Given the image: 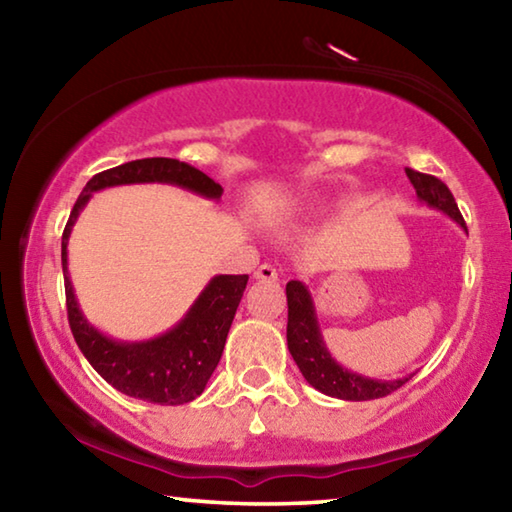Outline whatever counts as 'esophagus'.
<instances>
[{
  "mask_svg": "<svg viewBox=\"0 0 512 512\" xmlns=\"http://www.w3.org/2000/svg\"><path fill=\"white\" fill-rule=\"evenodd\" d=\"M255 280H262V282H275L277 280V271L271 264H262L255 271Z\"/></svg>",
  "mask_w": 512,
  "mask_h": 512,
  "instance_id": "34e87169",
  "label": "esophagus"
}]
</instances>
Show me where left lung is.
<instances>
[{
    "label": "left lung",
    "mask_w": 512,
    "mask_h": 512,
    "mask_svg": "<svg viewBox=\"0 0 512 512\" xmlns=\"http://www.w3.org/2000/svg\"><path fill=\"white\" fill-rule=\"evenodd\" d=\"M406 176H409L420 203L431 207V210L447 214L449 219L456 221L463 230H467L454 196L443 180L413 169H406ZM287 305L289 352L293 361L298 363L302 377H305L307 384L314 386L318 393L348 402L377 400V397H384L397 391V388L406 384V381L415 375V372H411V375L400 379H375L341 366V363L332 357V352L327 350V345L323 341L314 298H311V291L307 289L305 282L291 280L287 284Z\"/></svg>",
    "instance_id": "obj_1"
}]
</instances>
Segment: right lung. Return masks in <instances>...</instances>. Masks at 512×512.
Returning a JSON list of instances; mask_svg holds the SVG:
<instances>
[{
  "instance_id": "1",
  "label": "right lung",
  "mask_w": 512,
  "mask_h": 512,
  "mask_svg": "<svg viewBox=\"0 0 512 512\" xmlns=\"http://www.w3.org/2000/svg\"><path fill=\"white\" fill-rule=\"evenodd\" d=\"M162 183L196 196L221 201L223 189L203 171L171 158H144L101 171L83 187L63 232V275L67 318L83 357L119 393L135 400L178 406L205 391L228 339L232 318L244 296L248 275H214L194 305L167 332L146 341H121L103 334L81 311L67 271V244L72 228L94 192L119 185Z\"/></svg>"
}]
</instances>
